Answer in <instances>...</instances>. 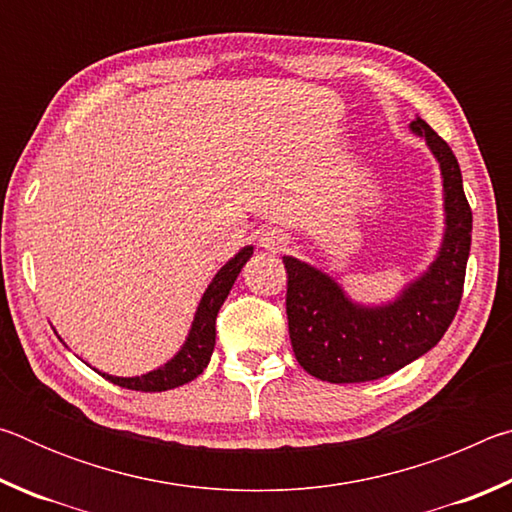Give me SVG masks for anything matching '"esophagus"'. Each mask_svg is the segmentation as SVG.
Listing matches in <instances>:
<instances>
[{
	"label": "esophagus",
	"mask_w": 512,
	"mask_h": 512,
	"mask_svg": "<svg viewBox=\"0 0 512 512\" xmlns=\"http://www.w3.org/2000/svg\"><path fill=\"white\" fill-rule=\"evenodd\" d=\"M259 244H262V246L268 248V250H273V253H275L277 248H282L284 237L277 235V232H264V235L259 237Z\"/></svg>",
	"instance_id": "1"
}]
</instances>
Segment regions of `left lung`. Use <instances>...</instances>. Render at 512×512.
<instances>
[{"instance_id": "8db88e82", "label": "left lung", "mask_w": 512, "mask_h": 512, "mask_svg": "<svg viewBox=\"0 0 512 512\" xmlns=\"http://www.w3.org/2000/svg\"><path fill=\"white\" fill-rule=\"evenodd\" d=\"M411 131L424 137L440 164L445 198L443 244L427 271L393 302L359 305L320 268L284 255L287 318L293 352L311 377L329 384L381 379L422 357L436 345L461 305L465 266L472 244V210L463 192L456 155L427 121L415 117Z\"/></svg>"}]
</instances>
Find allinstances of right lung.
Wrapping results in <instances>:
<instances>
[{"instance_id": "right-lung-1", "label": "right lung", "mask_w": 512, "mask_h": 512, "mask_svg": "<svg viewBox=\"0 0 512 512\" xmlns=\"http://www.w3.org/2000/svg\"><path fill=\"white\" fill-rule=\"evenodd\" d=\"M250 257H253V246L241 248L239 253L214 275L210 287L205 289L201 302H198L192 329H189L183 348L173 354V359H169L160 368L146 372L142 377H115L106 375V372H101V375L121 388H131V391L142 393L171 391V388H178L187 384V381L196 379L207 368V363H210V357L214 352L216 314H219L232 284H235L237 275L241 273V268H244Z\"/></svg>"}]
</instances>
